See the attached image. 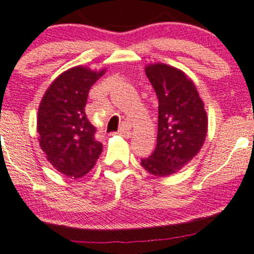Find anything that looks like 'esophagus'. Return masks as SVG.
<instances>
[{
    "label": "esophagus",
    "mask_w": 254,
    "mask_h": 254,
    "mask_svg": "<svg viewBox=\"0 0 254 254\" xmlns=\"http://www.w3.org/2000/svg\"><path fill=\"white\" fill-rule=\"evenodd\" d=\"M130 127L127 124H123L122 127H120V129H119V131H118V134L120 135V136H125V137H127V136H129L130 134H131V131H130Z\"/></svg>",
    "instance_id": "esophagus-1"
}]
</instances>
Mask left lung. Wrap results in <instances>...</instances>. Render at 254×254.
Here are the masks:
<instances>
[{
    "mask_svg": "<svg viewBox=\"0 0 254 254\" xmlns=\"http://www.w3.org/2000/svg\"><path fill=\"white\" fill-rule=\"evenodd\" d=\"M146 75L158 98V135L154 151L141 165L152 175L179 172L196 156L207 135L208 118L193 82L174 66L157 63Z\"/></svg>",
    "mask_w": 254,
    "mask_h": 254,
    "instance_id": "1",
    "label": "left lung"
}]
</instances>
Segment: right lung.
Masks as SVG:
<instances>
[{
  "label": "right lung",
  "instance_id": "add662e5",
  "mask_svg": "<svg viewBox=\"0 0 254 254\" xmlns=\"http://www.w3.org/2000/svg\"><path fill=\"white\" fill-rule=\"evenodd\" d=\"M103 73L85 66L69 69L51 84L40 103V146L51 164L68 178L89 173L102 152L85 106L90 89Z\"/></svg>",
  "mask_w": 254,
  "mask_h": 254
}]
</instances>
